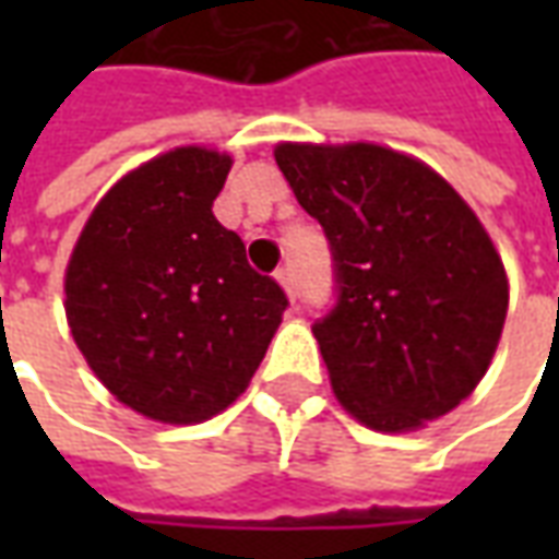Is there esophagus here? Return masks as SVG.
Here are the masks:
<instances>
[{"mask_svg": "<svg viewBox=\"0 0 559 559\" xmlns=\"http://www.w3.org/2000/svg\"><path fill=\"white\" fill-rule=\"evenodd\" d=\"M275 281H278L281 287H284V293H287L290 299H296V278H293L290 266H281L278 272H275Z\"/></svg>", "mask_w": 559, "mask_h": 559, "instance_id": "obj_1", "label": "esophagus"}]
</instances>
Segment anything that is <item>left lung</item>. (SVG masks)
I'll use <instances>...</instances> for the list:
<instances>
[{
  "mask_svg": "<svg viewBox=\"0 0 559 559\" xmlns=\"http://www.w3.org/2000/svg\"><path fill=\"white\" fill-rule=\"evenodd\" d=\"M275 160L335 254L338 305L314 338L341 407L383 433L455 411L488 371L509 311L485 224L399 148L284 140Z\"/></svg>",
  "mask_w": 559,
  "mask_h": 559,
  "instance_id": "8db88e82",
  "label": "left lung"
}]
</instances>
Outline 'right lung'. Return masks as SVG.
I'll list each match as a JSON object with an SVG mask.
<instances>
[{
    "label": "right lung",
    "instance_id": "add662e5",
    "mask_svg": "<svg viewBox=\"0 0 559 559\" xmlns=\"http://www.w3.org/2000/svg\"><path fill=\"white\" fill-rule=\"evenodd\" d=\"M233 155L176 146L110 185L66 266V317L119 404L197 425L242 395L287 296L212 215Z\"/></svg>",
    "mask_w": 559,
    "mask_h": 559
}]
</instances>
